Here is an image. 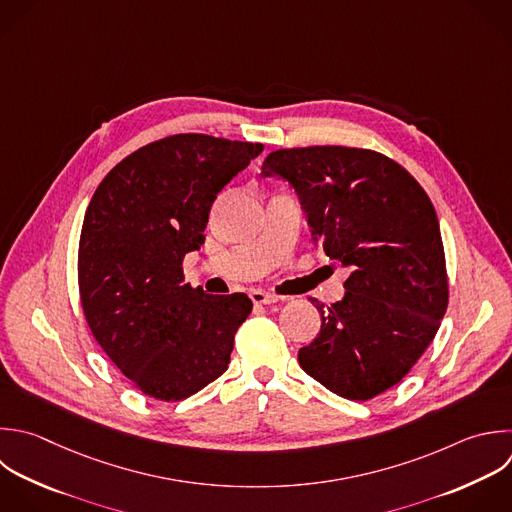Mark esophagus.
I'll return each mask as SVG.
<instances>
[{
	"label": "esophagus",
	"instance_id": "1",
	"mask_svg": "<svg viewBox=\"0 0 512 512\" xmlns=\"http://www.w3.org/2000/svg\"><path fill=\"white\" fill-rule=\"evenodd\" d=\"M250 298H252L254 304H274V302L280 300L276 294L264 292V290H252V292H250Z\"/></svg>",
	"mask_w": 512,
	"mask_h": 512
}]
</instances>
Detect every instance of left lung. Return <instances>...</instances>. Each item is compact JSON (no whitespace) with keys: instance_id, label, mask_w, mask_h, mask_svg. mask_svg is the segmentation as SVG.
Masks as SVG:
<instances>
[{"instance_id":"left-lung-1","label":"left lung","mask_w":512,"mask_h":512,"mask_svg":"<svg viewBox=\"0 0 512 512\" xmlns=\"http://www.w3.org/2000/svg\"><path fill=\"white\" fill-rule=\"evenodd\" d=\"M262 176L298 194L310 238L350 270L344 298L298 350L306 374L348 400L398 384L432 342L448 304L440 226L420 184L394 160L362 148L276 150Z\"/></svg>"}]
</instances>
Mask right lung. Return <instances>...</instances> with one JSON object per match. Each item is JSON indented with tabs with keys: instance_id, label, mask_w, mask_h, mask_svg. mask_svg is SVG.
<instances>
[{
	"instance_id": "obj_1",
	"label": "right lung",
	"mask_w": 512,
	"mask_h": 512,
	"mask_svg": "<svg viewBox=\"0 0 512 512\" xmlns=\"http://www.w3.org/2000/svg\"><path fill=\"white\" fill-rule=\"evenodd\" d=\"M262 144L176 134L124 158L84 218L78 282L88 326L144 394L184 400L226 372L246 294L210 296L184 282L218 192Z\"/></svg>"
}]
</instances>
